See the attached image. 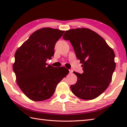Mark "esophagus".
Returning <instances> with one entry per match:
<instances>
[{"instance_id": "1", "label": "esophagus", "mask_w": 127, "mask_h": 127, "mask_svg": "<svg viewBox=\"0 0 127 127\" xmlns=\"http://www.w3.org/2000/svg\"><path fill=\"white\" fill-rule=\"evenodd\" d=\"M73 72V70H72V69L69 70V74H72Z\"/></svg>"}]
</instances>
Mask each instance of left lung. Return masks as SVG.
Returning <instances> with one entry per match:
<instances>
[{
  "instance_id": "8db88e82",
  "label": "left lung",
  "mask_w": 127,
  "mask_h": 127,
  "mask_svg": "<svg viewBox=\"0 0 127 127\" xmlns=\"http://www.w3.org/2000/svg\"><path fill=\"white\" fill-rule=\"evenodd\" d=\"M69 40L83 73L73 72L76 84L70 86L74 95L83 100L94 99L108 87L115 68V54L101 36L91 30L78 28L66 31L63 36Z\"/></svg>"
}]
</instances>
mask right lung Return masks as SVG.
<instances>
[{
	"instance_id": "obj_1",
	"label": "right lung",
	"mask_w": 127,
	"mask_h": 127,
	"mask_svg": "<svg viewBox=\"0 0 127 127\" xmlns=\"http://www.w3.org/2000/svg\"><path fill=\"white\" fill-rule=\"evenodd\" d=\"M64 31L46 27L37 30L15 53L13 69L18 86L30 100L40 101L53 95L57 85L69 73L64 66L46 62L54 55L56 42Z\"/></svg>"
}]
</instances>
